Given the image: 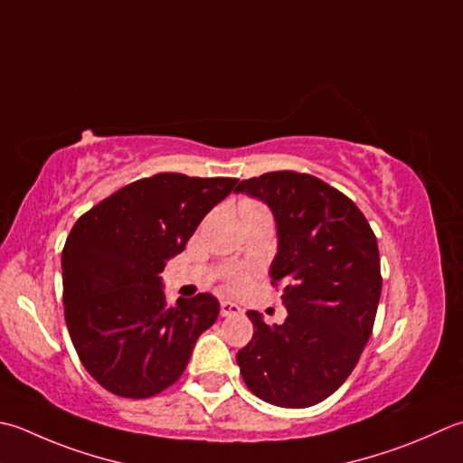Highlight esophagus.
I'll use <instances>...</instances> for the list:
<instances>
[{
	"label": "esophagus",
	"mask_w": 463,
	"mask_h": 463,
	"mask_svg": "<svg viewBox=\"0 0 463 463\" xmlns=\"http://www.w3.org/2000/svg\"><path fill=\"white\" fill-rule=\"evenodd\" d=\"M239 313H241V307L239 305H234L231 301H222L221 303V315L222 317H234V315H239Z\"/></svg>",
	"instance_id": "obj_1"
}]
</instances>
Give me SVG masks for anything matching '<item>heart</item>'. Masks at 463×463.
Listing matches in <instances>:
<instances>
[{
  "instance_id": "heart-1",
  "label": "heart",
  "mask_w": 463,
  "mask_h": 463,
  "mask_svg": "<svg viewBox=\"0 0 463 463\" xmlns=\"http://www.w3.org/2000/svg\"><path fill=\"white\" fill-rule=\"evenodd\" d=\"M239 214H241L242 222L252 221V219H270L269 208L262 204V203L255 201V198H242V201L239 203ZM244 280H247V277H244L242 273H232L229 277V283L232 287L244 285Z\"/></svg>"
}]
</instances>
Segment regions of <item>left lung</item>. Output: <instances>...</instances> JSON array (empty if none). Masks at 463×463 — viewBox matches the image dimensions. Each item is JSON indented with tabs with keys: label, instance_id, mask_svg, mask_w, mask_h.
Wrapping results in <instances>:
<instances>
[{
	"label": "left lung",
	"instance_id": "1",
	"mask_svg": "<svg viewBox=\"0 0 463 463\" xmlns=\"http://www.w3.org/2000/svg\"><path fill=\"white\" fill-rule=\"evenodd\" d=\"M269 204L279 250L270 285H283L287 319L269 325L249 311L255 333L237 353L244 383L262 402L311 407L355 369L373 331L382 267L377 239L349 196L295 170L267 172L234 188Z\"/></svg>",
	"mask_w": 463,
	"mask_h": 463
}]
</instances>
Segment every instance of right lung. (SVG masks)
Instances as JSON below:
<instances>
[{"label": "right lung", "mask_w": 463, "mask_h": 463, "mask_svg": "<svg viewBox=\"0 0 463 463\" xmlns=\"http://www.w3.org/2000/svg\"><path fill=\"white\" fill-rule=\"evenodd\" d=\"M234 184L160 172L116 190L71 226L63 315L81 365L110 393L144 400L176 383L219 317L211 293L168 305L158 275Z\"/></svg>", "instance_id": "obj_1"}]
</instances>
